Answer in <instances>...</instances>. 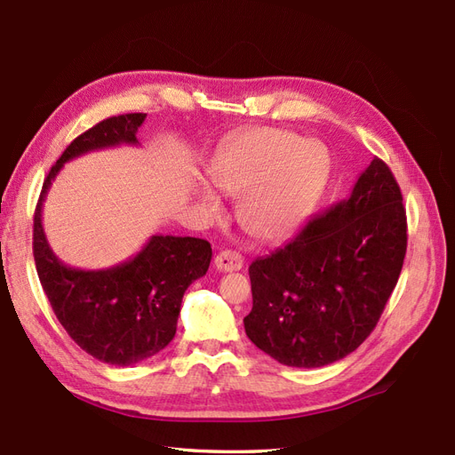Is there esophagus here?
Listing matches in <instances>:
<instances>
[{
  "label": "esophagus",
  "instance_id": "1",
  "mask_svg": "<svg viewBox=\"0 0 455 455\" xmlns=\"http://www.w3.org/2000/svg\"><path fill=\"white\" fill-rule=\"evenodd\" d=\"M214 264L220 272H235L243 268V257L235 251H221L216 254Z\"/></svg>",
  "mask_w": 455,
  "mask_h": 455
}]
</instances>
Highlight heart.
<instances>
[{"mask_svg":"<svg viewBox=\"0 0 455 455\" xmlns=\"http://www.w3.org/2000/svg\"><path fill=\"white\" fill-rule=\"evenodd\" d=\"M210 177L220 191L239 196L237 220L259 241H278L291 234L311 212L328 180V156L316 142L290 131L254 129L221 148ZM208 212H220L212 187H198Z\"/></svg>","mask_w":455,"mask_h":455,"instance_id":"b5f03b06","label":"heart"}]
</instances>
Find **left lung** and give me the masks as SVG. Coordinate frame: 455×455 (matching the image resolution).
Masks as SVG:
<instances>
[{
  "label": "left lung",
  "instance_id": "8db88e82",
  "mask_svg": "<svg viewBox=\"0 0 455 455\" xmlns=\"http://www.w3.org/2000/svg\"><path fill=\"white\" fill-rule=\"evenodd\" d=\"M403 196L374 158L349 198L308 220L249 266V339L287 367L339 361L371 336L400 278L407 251Z\"/></svg>",
  "mask_w": 455,
  "mask_h": 455
}]
</instances>
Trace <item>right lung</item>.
<instances>
[{
	"mask_svg": "<svg viewBox=\"0 0 455 455\" xmlns=\"http://www.w3.org/2000/svg\"><path fill=\"white\" fill-rule=\"evenodd\" d=\"M144 117H108L65 148L44 180L32 234L38 278L60 324L88 355L117 367L156 355L173 339L183 293L206 274L212 247L196 237L152 235L139 254L114 268L76 270L52 252L42 228V203L65 162L98 148L137 144Z\"/></svg>",
	"mask_w": 455,
	"mask_h": 455,
	"instance_id": "add662e5",
	"label": "right lung"
}]
</instances>
